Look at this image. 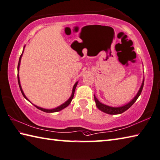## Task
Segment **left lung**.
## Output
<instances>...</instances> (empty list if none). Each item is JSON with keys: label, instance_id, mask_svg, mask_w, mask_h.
<instances>
[{"label": "left lung", "instance_id": "obj_1", "mask_svg": "<svg viewBox=\"0 0 160 160\" xmlns=\"http://www.w3.org/2000/svg\"><path fill=\"white\" fill-rule=\"evenodd\" d=\"M143 83H144V79L143 80V82L142 84H141V88L138 90V92H137V95L135 96V97L132 99V100L128 103L127 104L125 105H123L122 107H109V106H107L106 104H104L101 103L100 102H99L98 99L96 98L95 96L94 95V99H95V104H96V106L99 108V110L103 111V112L108 113V114H111V115H116V114H120L123 112H125V111H127L129 108H130L133 104L135 102L137 101V99H138V98L139 97V95H141V91H142L143 90Z\"/></svg>", "mask_w": 160, "mask_h": 160}]
</instances>
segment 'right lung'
I'll return each mask as SVG.
<instances>
[{
    "instance_id": "right-lung-1",
    "label": "right lung",
    "mask_w": 160,
    "mask_h": 160,
    "mask_svg": "<svg viewBox=\"0 0 160 160\" xmlns=\"http://www.w3.org/2000/svg\"><path fill=\"white\" fill-rule=\"evenodd\" d=\"M23 52H22V55H21V56H20L19 60V63H18V67H17V71H18V72H19V69L20 62H21V58H22V56ZM17 78H18V83H19V86L20 90H21V92H22V95H23V97L27 99V100H28V98H27L26 97V95H24V93H23V90H22V86H21V84H20V80H19V74H17ZM77 83H78V81H77V82L76 83L74 84V86H73V89H72V95H71V97H70V98H69L68 100L66 101V102H65V103H63L62 104L60 105V106H59V107H56V108H52V109H47V108H43L39 107H38V106H36V105H35V104H33V105H34V106H35L36 108H38V109H40V110L42 111H44V112H46V113H53V112H57V111H61L62 109H63V108H65V107H67L68 106V105L70 104V102H72V99H73V98H74V91H75V89H76V87H77ZM28 101H29V100H28ZM29 102H30V101H29Z\"/></svg>"
}]
</instances>
